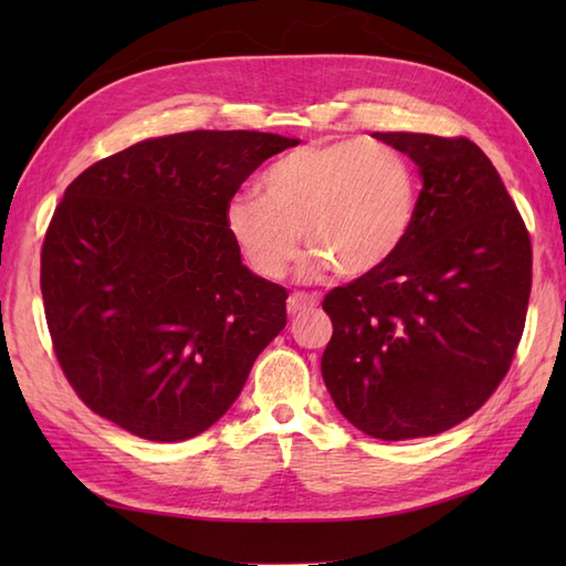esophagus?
Listing matches in <instances>:
<instances>
[{
    "instance_id": "34e87169",
    "label": "esophagus",
    "mask_w": 566,
    "mask_h": 566,
    "mask_svg": "<svg viewBox=\"0 0 566 566\" xmlns=\"http://www.w3.org/2000/svg\"><path fill=\"white\" fill-rule=\"evenodd\" d=\"M316 306H318L316 298L308 294H302V292H296L286 298V311H290L292 316H302V314H306V311H314Z\"/></svg>"
}]
</instances>
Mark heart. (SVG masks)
<instances>
[{
    "label": "heart",
    "mask_w": 566,
    "mask_h": 566,
    "mask_svg": "<svg viewBox=\"0 0 566 566\" xmlns=\"http://www.w3.org/2000/svg\"><path fill=\"white\" fill-rule=\"evenodd\" d=\"M262 197L238 195L226 231L264 280H280L311 248L306 274L365 276L384 268L411 233L418 211L413 167L377 140L298 148L262 175Z\"/></svg>",
    "instance_id": "1"
}]
</instances>
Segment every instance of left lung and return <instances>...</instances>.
<instances>
[{"label":"left lung","mask_w":566,"mask_h":566,"mask_svg":"<svg viewBox=\"0 0 566 566\" xmlns=\"http://www.w3.org/2000/svg\"><path fill=\"white\" fill-rule=\"evenodd\" d=\"M371 136L418 165L423 189L399 252L323 298L333 338L321 375L357 430L428 438L462 423L506 377L531 298V238L472 140Z\"/></svg>","instance_id":"obj_1"}]
</instances>
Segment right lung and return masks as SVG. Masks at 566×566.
<instances>
[{"instance_id": "obj_1", "label": "right lung", "mask_w": 566, "mask_h": 566, "mask_svg": "<svg viewBox=\"0 0 566 566\" xmlns=\"http://www.w3.org/2000/svg\"><path fill=\"white\" fill-rule=\"evenodd\" d=\"M298 138L189 130L146 138L65 189L41 252L57 363L94 413L143 440L211 428L286 326V290L250 272L226 209Z\"/></svg>"}]
</instances>
